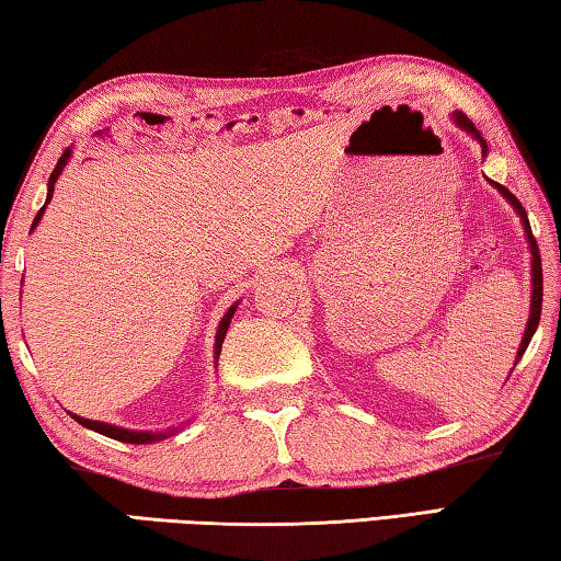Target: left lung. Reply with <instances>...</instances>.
Here are the masks:
<instances>
[{
	"label": "left lung",
	"mask_w": 561,
	"mask_h": 561,
	"mask_svg": "<svg viewBox=\"0 0 561 561\" xmlns=\"http://www.w3.org/2000/svg\"><path fill=\"white\" fill-rule=\"evenodd\" d=\"M453 122H455V126H460L465 134H470L472 139L482 146V156H488V151H490V149H488V141L482 139V134L477 131L470 118H467L462 112H453ZM488 181H490V179H488ZM490 183H492L494 188L500 191V194L504 196V201H507V204H510L514 210H517L522 226H525V236H527L529 253H531V298H529V318H527L525 335H522V343H519V347H517V357H514V365H517L519 357L525 355L527 345H529V341H531V335H535V330H537V325H539V316H541V259H539V248H537L535 236H531V226H529L527 210L522 208L517 196L510 194V188H504L502 183H497V181H490ZM512 370H514V367H512Z\"/></svg>",
	"instance_id": "obj_1"
}]
</instances>
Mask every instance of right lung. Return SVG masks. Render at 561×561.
<instances>
[{
	"instance_id": "1",
	"label": "right lung",
	"mask_w": 561,
	"mask_h": 561,
	"mask_svg": "<svg viewBox=\"0 0 561 561\" xmlns=\"http://www.w3.org/2000/svg\"><path fill=\"white\" fill-rule=\"evenodd\" d=\"M69 159H71V149L64 151V153H61V159L57 161V167H54L51 176H49V183H47V201H44V206H42L39 214L34 216L32 231H34L36 226H39V220H42V216H44V210H47L49 201H51V196H54V183L59 181L61 171L67 169ZM236 308H238V302H233V306L226 310V316L220 318V323H218V330H216V345H214V360H216V363H218L220 347H224V341H226L228 325H231V318L236 316ZM69 415H71L73 420H77L79 425H84V427H89V430H94V433H99V435H106V437H112V439H118V443H128V445H153V443H161V439H167V437H171V435H176L181 427H186V422H183V425H179V427H167V430H128V427L112 425V422H99V420H89V417L73 415V412H69Z\"/></svg>"
}]
</instances>
